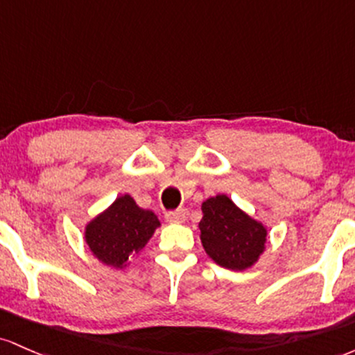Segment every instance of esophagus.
<instances>
[{
    "label": "esophagus",
    "instance_id": "esophagus-1",
    "mask_svg": "<svg viewBox=\"0 0 355 355\" xmlns=\"http://www.w3.org/2000/svg\"><path fill=\"white\" fill-rule=\"evenodd\" d=\"M186 220V211L184 209H176V211H169V213H166V221L167 223H184Z\"/></svg>",
    "mask_w": 355,
    "mask_h": 355
}]
</instances>
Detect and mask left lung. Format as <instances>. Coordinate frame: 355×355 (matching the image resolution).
<instances>
[{"label":"left lung","mask_w":355,"mask_h":355,"mask_svg":"<svg viewBox=\"0 0 355 355\" xmlns=\"http://www.w3.org/2000/svg\"><path fill=\"white\" fill-rule=\"evenodd\" d=\"M201 211L199 238L214 263L243 272L260 260L268 236L263 223L238 208L226 194L208 198L201 205Z\"/></svg>","instance_id":"8db88e82"}]
</instances>
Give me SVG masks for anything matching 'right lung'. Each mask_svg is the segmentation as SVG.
<instances>
[{
	"label": "right lung",
	"instance_id": "1",
	"mask_svg": "<svg viewBox=\"0 0 355 355\" xmlns=\"http://www.w3.org/2000/svg\"><path fill=\"white\" fill-rule=\"evenodd\" d=\"M161 226L150 209L137 206L132 196H119L112 205L85 225L83 240L98 261L125 268Z\"/></svg>",
	"mask_w": 355,
	"mask_h": 355
}]
</instances>
